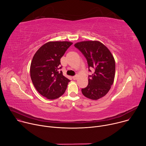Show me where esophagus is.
<instances>
[{
  "label": "esophagus",
  "mask_w": 146,
  "mask_h": 146,
  "mask_svg": "<svg viewBox=\"0 0 146 146\" xmlns=\"http://www.w3.org/2000/svg\"><path fill=\"white\" fill-rule=\"evenodd\" d=\"M73 80H76V79H77V76H73Z\"/></svg>",
  "instance_id": "1"
}]
</instances>
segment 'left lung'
Returning a JSON list of instances; mask_svg holds the SVG:
<instances>
[{
    "label": "left lung",
    "mask_w": 146,
    "mask_h": 146,
    "mask_svg": "<svg viewBox=\"0 0 146 146\" xmlns=\"http://www.w3.org/2000/svg\"><path fill=\"white\" fill-rule=\"evenodd\" d=\"M87 60L88 70H94L88 76V84L82 88L86 97L97 100L105 96L114 82L115 70V60L110 50L98 41H84L74 44Z\"/></svg>",
    "instance_id": "8db88e82"
}]
</instances>
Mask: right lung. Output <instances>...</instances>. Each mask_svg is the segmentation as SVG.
Masks as SVG:
<instances>
[{"instance_id": "right-lung-1", "label": "right lung", "mask_w": 146, "mask_h": 146, "mask_svg": "<svg viewBox=\"0 0 146 146\" xmlns=\"http://www.w3.org/2000/svg\"><path fill=\"white\" fill-rule=\"evenodd\" d=\"M69 41H50L34 55L30 68L32 81L36 90L48 99L63 95L70 80L59 72L60 58L72 44Z\"/></svg>"}]
</instances>
